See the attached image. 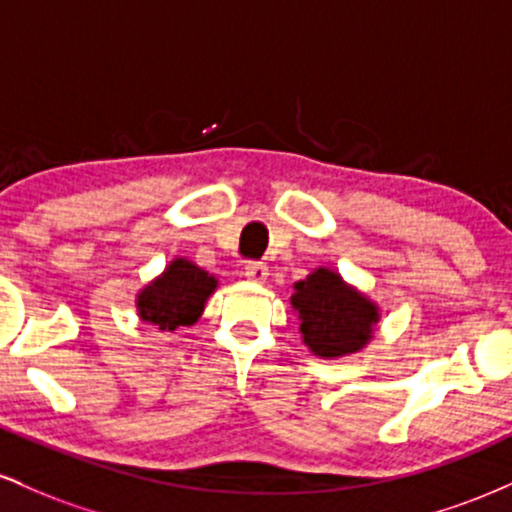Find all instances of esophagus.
I'll return each mask as SVG.
<instances>
[{
	"instance_id": "1",
	"label": "esophagus",
	"mask_w": 512,
	"mask_h": 512,
	"mask_svg": "<svg viewBox=\"0 0 512 512\" xmlns=\"http://www.w3.org/2000/svg\"><path fill=\"white\" fill-rule=\"evenodd\" d=\"M245 276H248L250 281H255V284H262L264 279H267V267H264L262 262H248L245 264Z\"/></svg>"
}]
</instances>
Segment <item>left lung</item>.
<instances>
[{
	"instance_id": "8db88e82",
	"label": "left lung",
	"mask_w": 512,
	"mask_h": 512,
	"mask_svg": "<svg viewBox=\"0 0 512 512\" xmlns=\"http://www.w3.org/2000/svg\"><path fill=\"white\" fill-rule=\"evenodd\" d=\"M291 305L298 313L303 344L320 358L356 354L373 339L380 308L366 293L346 284L334 269L317 267L293 284Z\"/></svg>"
}]
</instances>
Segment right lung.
<instances>
[{
  "label": "right lung",
  "instance_id": "add662e5",
  "mask_svg": "<svg viewBox=\"0 0 512 512\" xmlns=\"http://www.w3.org/2000/svg\"><path fill=\"white\" fill-rule=\"evenodd\" d=\"M219 281L187 257H175L137 293V315L161 332L190 327L202 317Z\"/></svg>",
  "mask_w": 512,
  "mask_h": 512
}]
</instances>
